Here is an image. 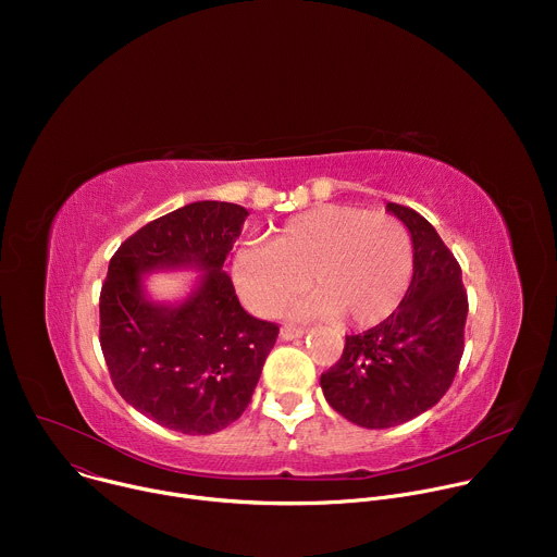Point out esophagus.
I'll return each mask as SVG.
<instances>
[{
	"instance_id": "obj_1",
	"label": "esophagus",
	"mask_w": 557,
	"mask_h": 557,
	"mask_svg": "<svg viewBox=\"0 0 557 557\" xmlns=\"http://www.w3.org/2000/svg\"><path fill=\"white\" fill-rule=\"evenodd\" d=\"M306 335V331L304 329H290V326H284L282 331H280V337L284 339V342H293V339H299V337H304Z\"/></svg>"
}]
</instances>
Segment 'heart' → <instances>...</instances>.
I'll return each instance as SVG.
<instances>
[{"label": "heart", "instance_id": "b5f03b06", "mask_svg": "<svg viewBox=\"0 0 557 557\" xmlns=\"http://www.w3.org/2000/svg\"><path fill=\"white\" fill-rule=\"evenodd\" d=\"M414 271L408 228L387 213L322 205L286 220L271 243L237 247L231 273L237 293L260 317L277 314L308 286L295 320H344L372 329L399 308Z\"/></svg>", "mask_w": 557, "mask_h": 557}]
</instances>
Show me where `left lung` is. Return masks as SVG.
Returning <instances> with one entry per match:
<instances>
[{
  "label": "left lung",
  "instance_id": "left-lung-1",
  "mask_svg": "<svg viewBox=\"0 0 557 557\" xmlns=\"http://www.w3.org/2000/svg\"><path fill=\"white\" fill-rule=\"evenodd\" d=\"M385 209L412 235L410 288L385 322L346 337L342 359L320 381L331 408L368 430L401 425L434 408L465 350L467 290L456 258L421 213L394 202Z\"/></svg>",
  "mask_w": 557,
  "mask_h": 557
}]
</instances>
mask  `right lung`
<instances>
[{
    "instance_id": "1",
    "label": "right lung",
    "mask_w": 557,
    "mask_h": 557,
    "mask_svg": "<svg viewBox=\"0 0 557 557\" xmlns=\"http://www.w3.org/2000/svg\"><path fill=\"white\" fill-rule=\"evenodd\" d=\"M249 211L200 200L151 220L119 247L101 288V350L114 387L140 414L183 434H213L243 417L280 329L235 295L224 260ZM194 268L178 305L151 302L141 277Z\"/></svg>"
}]
</instances>
